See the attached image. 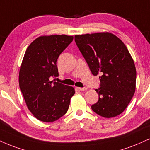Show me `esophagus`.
<instances>
[{
  "label": "esophagus",
  "instance_id": "34e87169",
  "mask_svg": "<svg viewBox=\"0 0 150 150\" xmlns=\"http://www.w3.org/2000/svg\"><path fill=\"white\" fill-rule=\"evenodd\" d=\"M77 90H79V91H85V90H88L87 88H76Z\"/></svg>",
  "mask_w": 150,
  "mask_h": 150
}]
</instances>
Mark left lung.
Here are the masks:
<instances>
[{
    "label": "left lung",
    "instance_id": "1",
    "mask_svg": "<svg viewBox=\"0 0 150 150\" xmlns=\"http://www.w3.org/2000/svg\"><path fill=\"white\" fill-rule=\"evenodd\" d=\"M76 45L94 76L101 74L99 100L91 108L103 117L121 114L136 90L134 61L123 42L110 33L75 35Z\"/></svg>",
    "mask_w": 150,
    "mask_h": 150
}]
</instances>
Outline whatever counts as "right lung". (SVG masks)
<instances>
[{"label": "right lung", "mask_w": 150, "mask_h": 150, "mask_svg": "<svg viewBox=\"0 0 150 150\" xmlns=\"http://www.w3.org/2000/svg\"><path fill=\"white\" fill-rule=\"evenodd\" d=\"M73 39L65 35L40 36L25 51L19 88L28 108L40 121L52 122L63 116L75 94L73 87L50 81L51 76H58L57 60Z\"/></svg>", "instance_id": "obj_1"}]
</instances>
